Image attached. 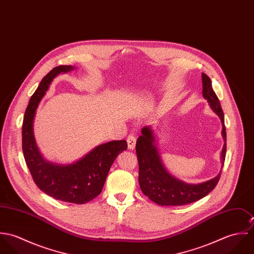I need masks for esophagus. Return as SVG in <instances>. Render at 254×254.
Returning a JSON list of instances; mask_svg holds the SVG:
<instances>
[{
    "mask_svg": "<svg viewBox=\"0 0 254 254\" xmlns=\"http://www.w3.org/2000/svg\"><path fill=\"white\" fill-rule=\"evenodd\" d=\"M127 144H128V148L129 149H134L136 145V138L133 135H129L127 137Z\"/></svg>",
    "mask_w": 254,
    "mask_h": 254,
    "instance_id": "obj_1",
    "label": "esophagus"
}]
</instances>
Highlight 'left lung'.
<instances>
[{"instance_id": "left-lung-1", "label": "left lung", "mask_w": 254, "mask_h": 254, "mask_svg": "<svg viewBox=\"0 0 254 254\" xmlns=\"http://www.w3.org/2000/svg\"><path fill=\"white\" fill-rule=\"evenodd\" d=\"M201 78L203 98L207 100L210 108L220 117L222 122V136L225 143L221 153V171L213 179L197 185L178 180L169 174L163 166L154 144L152 129L149 126H145L142 129V135L136 143V153L139 162V184L144 194L159 205H185L204 197L216 187L222 173L227 148L224 113L219 99L213 91L210 78L204 73L201 74Z\"/></svg>"}]
</instances>
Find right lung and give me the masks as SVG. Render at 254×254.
<instances>
[{
    "label": "right lung",
    "mask_w": 254,
    "mask_h": 254,
    "mask_svg": "<svg viewBox=\"0 0 254 254\" xmlns=\"http://www.w3.org/2000/svg\"><path fill=\"white\" fill-rule=\"evenodd\" d=\"M74 68L71 65H60L42 79L24 113L22 150L33 181L42 191L62 201L83 204L102 192L109 169L117 155L127 149V142L125 140L111 141L98 145L81 159L66 165L52 163L43 158L33 133V121L38 105L54 78Z\"/></svg>",
    "instance_id": "1"
}]
</instances>
